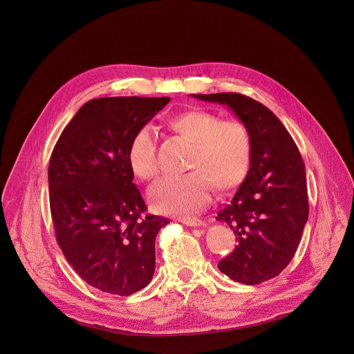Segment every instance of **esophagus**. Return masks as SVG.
<instances>
[{"label": "esophagus", "mask_w": 354, "mask_h": 354, "mask_svg": "<svg viewBox=\"0 0 354 354\" xmlns=\"http://www.w3.org/2000/svg\"><path fill=\"white\" fill-rule=\"evenodd\" d=\"M179 221L189 227H200L201 224H203V221H201L200 218H196V217H182V218H179Z\"/></svg>", "instance_id": "esophagus-1"}]
</instances>
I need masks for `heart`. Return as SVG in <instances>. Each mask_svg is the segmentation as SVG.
Listing matches in <instances>:
<instances>
[{
  "label": "heart",
  "mask_w": 354,
  "mask_h": 354,
  "mask_svg": "<svg viewBox=\"0 0 354 354\" xmlns=\"http://www.w3.org/2000/svg\"><path fill=\"white\" fill-rule=\"evenodd\" d=\"M167 126L190 142L186 160L190 172L161 179L149 189V203L158 213H194L209 203L212 186L224 193L245 179L250 165L252 138L243 123L221 120L205 109H187L172 115ZM127 164L138 180L157 176V141L149 127H140L133 134L127 147Z\"/></svg>",
  "instance_id": "heart-1"
}]
</instances>
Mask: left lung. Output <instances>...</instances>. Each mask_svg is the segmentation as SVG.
<instances>
[{"label": "left lung", "mask_w": 354, "mask_h": 354, "mask_svg": "<svg viewBox=\"0 0 354 354\" xmlns=\"http://www.w3.org/2000/svg\"><path fill=\"white\" fill-rule=\"evenodd\" d=\"M192 96L227 105L250 133L248 175L216 217L238 242L218 269L234 281L261 284L290 263L308 220L304 161L283 123L258 100L235 92Z\"/></svg>", "instance_id": "left-lung-1"}]
</instances>
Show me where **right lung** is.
Wrapping results in <instances>:
<instances>
[{"label":"right lung","instance_id":"add662e5","mask_svg":"<svg viewBox=\"0 0 354 354\" xmlns=\"http://www.w3.org/2000/svg\"><path fill=\"white\" fill-rule=\"evenodd\" d=\"M171 97L112 96L86 102L63 130L48 164L56 239L89 286L116 295L144 288L156 238L169 220L147 206L127 164L129 142Z\"/></svg>","mask_w":354,"mask_h":354}]
</instances>
